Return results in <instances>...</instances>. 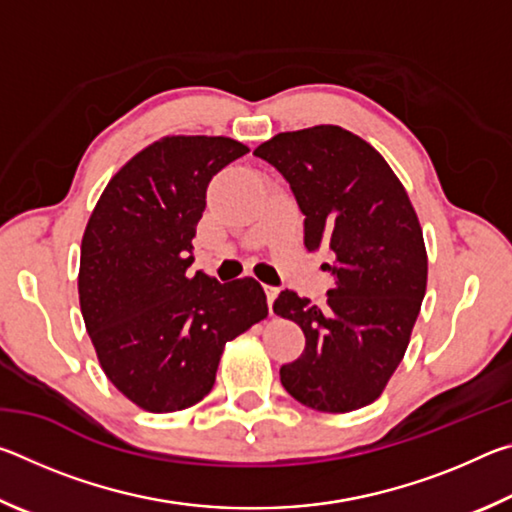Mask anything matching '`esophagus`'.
<instances>
[{
	"label": "esophagus",
	"mask_w": 512,
	"mask_h": 512,
	"mask_svg": "<svg viewBox=\"0 0 512 512\" xmlns=\"http://www.w3.org/2000/svg\"><path fill=\"white\" fill-rule=\"evenodd\" d=\"M264 291H266L268 309H271V311H273V302H275V298H277V293H280V289H277V287H268V284H266V287H264Z\"/></svg>",
	"instance_id": "obj_1"
}]
</instances>
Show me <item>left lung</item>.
<instances>
[{"mask_svg": "<svg viewBox=\"0 0 512 512\" xmlns=\"http://www.w3.org/2000/svg\"><path fill=\"white\" fill-rule=\"evenodd\" d=\"M253 153L291 185L307 250L334 253L327 307L293 291L273 305L307 339L305 352L280 368L282 386L309 409L357 411L386 388L420 314L427 250L418 214L388 162L341 126L280 133Z\"/></svg>", "mask_w": 512, "mask_h": 512, "instance_id": "left-lung-1", "label": "left lung"}]
</instances>
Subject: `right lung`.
<instances>
[{
	"label": "right lung",
	"instance_id": "obj_1",
	"mask_svg": "<svg viewBox=\"0 0 512 512\" xmlns=\"http://www.w3.org/2000/svg\"><path fill=\"white\" fill-rule=\"evenodd\" d=\"M246 153L230 137H162L110 178L85 228V329L106 377L144 411L173 413L201 402L225 343L268 316L253 277L221 284L187 271L207 185Z\"/></svg>",
	"mask_w": 512,
	"mask_h": 512
}]
</instances>
